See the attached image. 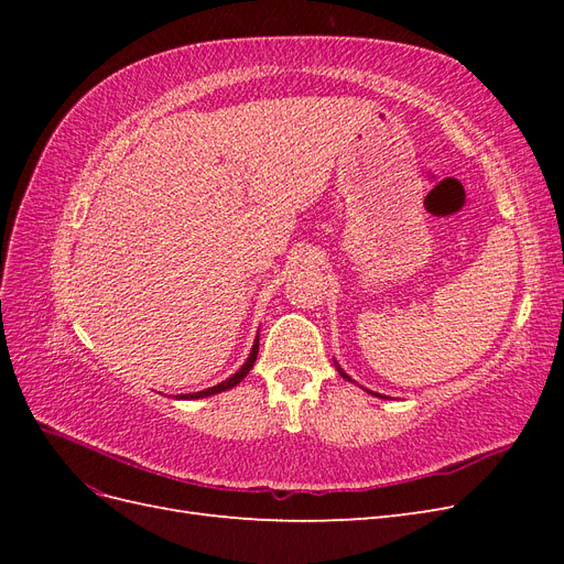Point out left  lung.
<instances>
[{"mask_svg":"<svg viewBox=\"0 0 564 564\" xmlns=\"http://www.w3.org/2000/svg\"><path fill=\"white\" fill-rule=\"evenodd\" d=\"M334 365H336V362H334ZM336 369H338V373H340V377H344V379H348V381H352V379L348 377V373H346L344 369H340L338 365H336ZM367 392H371V395H377V398H386V395H379V392H373V390H367Z\"/></svg>","mask_w":564,"mask_h":564,"instance_id":"left-lung-1","label":"left lung"}]
</instances>
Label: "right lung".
I'll return each instance as SVG.
<instances>
[{
    "label": "right lung",
    "instance_id": "obj_1",
    "mask_svg": "<svg viewBox=\"0 0 564 564\" xmlns=\"http://www.w3.org/2000/svg\"><path fill=\"white\" fill-rule=\"evenodd\" d=\"M256 355H259V336H256V340H253V346H251V352H249V357H247V362L240 367V371H235L230 379L220 381L218 386H212V388H207V390L187 392V395H176V398H181V400H197V398H209V395H216V392H224V390L235 388V386L240 383V381L247 377V373L251 371V367H253V362H256Z\"/></svg>",
    "mask_w": 564,
    "mask_h": 564
}]
</instances>
